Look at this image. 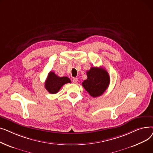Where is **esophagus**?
<instances>
[{"label": "esophagus", "mask_w": 153, "mask_h": 153, "mask_svg": "<svg viewBox=\"0 0 153 153\" xmlns=\"http://www.w3.org/2000/svg\"><path fill=\"white\" fill-rule=\"evenodd\" d=\"M77 81H78V79L77 78H74V77L73 79H72V82H73L74 83H77Z\"/></svg>", "instance_id": "esophagus-1"}]
</instances>
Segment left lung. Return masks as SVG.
Wrapping results in <instances>:
<instances>
[{
    "mask_svg": "<svg viewBox=\"0 0 153 153\" xmlns=\"http://www.w3.org/2000/svg\"><path fill=\"white\" fill-rule=\"evenodd\" d=\"M87 79L82 83L84 89L93 97L102 95L108 88L110 79L108 72L102 68L92 67L87 71Z\"/></svg>",
    "mask_w": 153,
    "mask_h": 153,
    "instance_id": "left-lung-1",
    "label": "left lung"
}]
</instances>
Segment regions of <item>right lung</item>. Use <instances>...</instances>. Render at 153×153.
Listing matches in <instances>:
<instances>
[{"mask_svg": "<svg viewBox=\"0 0 153 153\" xmlns=\"http://www.w3.org/2000/svg\"><path fill=\"white\" fill-rule=\"evenodd\" d=\"M71 82L68 77H59L54 72L50 71L46 78L45 86L48 92L54 94L58 92L62 85Z\"/></svg>", "mask_w": 153, "mask_h": 153, "instance_id": "add662e5", "label": "right lung"}]
</instances>
